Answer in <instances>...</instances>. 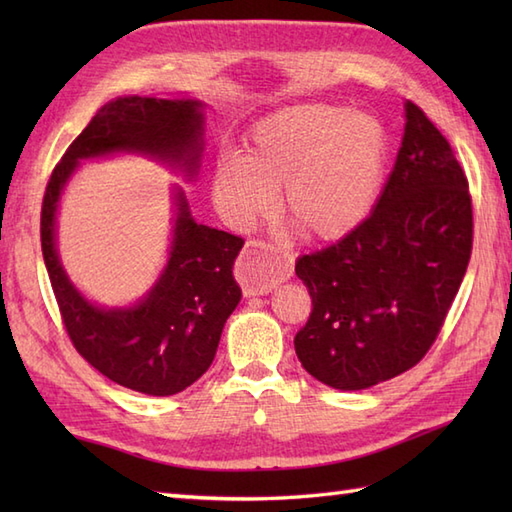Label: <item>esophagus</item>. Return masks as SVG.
I'll return each instance as SVG.
<instances>
[{
  "label": "esophagus",
  "mask_w": 512,
  "mask_h": 512,
  "mask_svg": "<svg viewBox=\"0 0 512 512\" xmlns=\"http://www.w3.org/2000/svg\"><path fill=\"white\" fill-rule=\"evenodd\" d=\"M290 275L292 266L288 259L266 242H248L235 264V277L246 297L266 295L281 281L290 279Z\"/></svg>",
  "instance_id": "obj_1"
}]
</instances>
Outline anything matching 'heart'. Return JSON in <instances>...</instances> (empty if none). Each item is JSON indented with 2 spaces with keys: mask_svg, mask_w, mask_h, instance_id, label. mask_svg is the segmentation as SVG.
<instances>
[{
  "mask_svg": "<svg viewBox=\"0 0 512 512\" xmlns=\"http://www.w3.org/2000/svg\"><path fill=\"white\" fill-rule=\"evenodd\" d=\"M389 132L374 114L343 105H292L266 116L246 138L244 156L213 169V202L228 222L250 226L279 206L303 233L332 242L356 231L383 187Z\"/></svg>",
  "mask_w": 512,
  "mask_h": 512,
  "instance_id": "1",
  "label": "heart"
}]
</instances>
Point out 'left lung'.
<instances>
[{
    "label": "left lung",
    "mask_w": 512,
    "mask_h": 512,
    "mask_svg": "<svg viewBox=\"0 0 512 512\" xmlns=\"http://www.w3.org/2000/svg\"><path fill=\"white\" fill-rule=\"evenodd\" d=\"M473 248L469 182L449 140L405 103L396 165L367 220L297 259L312 297L295 352L323 385L358 391L407 372L438 339Z\"/></svg>",
    "instance_id": "obj_1"
}]
</instances>
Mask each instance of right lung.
Instances as JSON below:
<instances>
[{"label": "right lung", "instance_id": "obj_1", "mask_svg": "<svg viewBox=\"0 0 512 512\" xmlns=\"http://www.w3.org/2000/svg\"><path fill=\"white\" fill-rule=\"evenodd\" d=\"M202 151V101L118 96L74 138L43 195V262L70 341L103 376L147 396L178 394L211 367L224 323L242 299L233 264L244 239L195 222L182 187H173L171 248L158 281L134 306H96L72 284L57 253L61 193L81 160L138 154L193 180Z\"/></svg>", "mask_w": 512, "mask_h": 512}]
</instances>
